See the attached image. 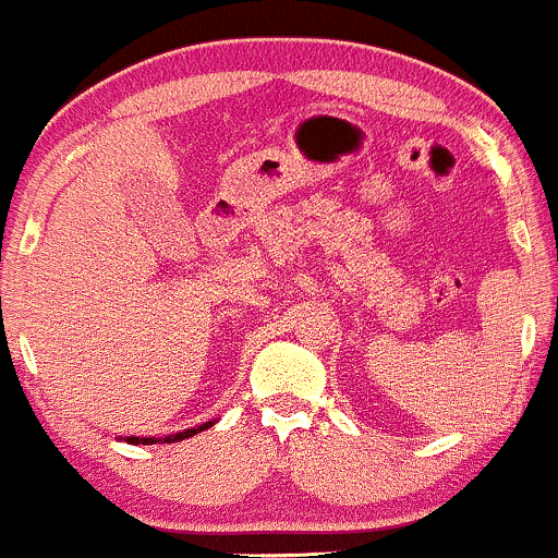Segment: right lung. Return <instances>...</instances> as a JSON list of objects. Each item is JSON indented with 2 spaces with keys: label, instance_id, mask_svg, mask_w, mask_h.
Instances as JSON below:
<instances>
[{
  "label": "right lung",
  "instance_id": "add662e5",
  "mask_svg": "<svg viewBox=\"0 0 558 558\" xmlns=\"http://www.w3.org/2000/svg\"><path fill=\"white\" fill-rule=\"evenodd\" d=\"M206 427H211V422H209V424H201V427L185 429V433L169 435V438H163V444H171V440H185V438H191V435H198V433H204ZM129 444H145V446H150V444H155V438H129Z\"/></svg>",
  "mask_w": 558,
  "mask_h": 558
}]
</instances>
